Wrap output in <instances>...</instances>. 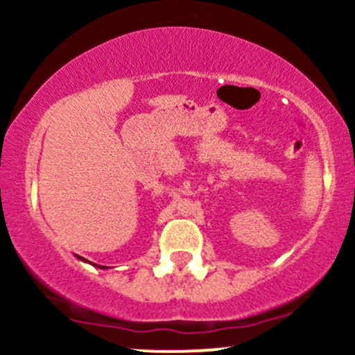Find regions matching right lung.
<instances>
[{"label":"right lung","instance_id":"1","mask_svg":"<svg viewBox=\"0 0 355 355\" xmlns=\"http://www.w3.org/2000/svg\"><path fill=\"white\" fill-rule=\"evenodd\" d=\"M101 268H105V267H101Z\"/></svg>","mask_w":355,"mask_h":355}]
</instances>
